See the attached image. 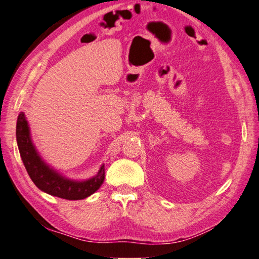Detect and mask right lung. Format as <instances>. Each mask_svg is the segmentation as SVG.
Here are the masks:
<instances>
[{
  "label": "right lung",
  "mask_w": 259,
  "mask_h": 259,
  "mask_svg": "<svg viewBox=\"0 0 259 259\" xmlns=\"http://www.w3.org/2000/svg\"><path fill=\"white\" fill-rule=\"evenodd\" d=\"M16 142L30 178L38 189L49 195L68 200H80L95 194L103 184L104 164L96 176L87 180L70 179L49 166L33 144L24 112H20L16 121Z\"/></svg>",
  "instance_id": "right-lung-1"
}]
</instances>
